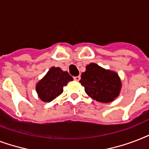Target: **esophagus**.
I'll list each match as a JSON object with an SVG mask.
<instances>
[{
	"label": "esophagus",
	"mask_w": 149,
	"mask_h": 149,
	"mask_svg": "<svg viewBox=\"0 0 149 149\" xmlns=\"http://www.w3.org/2000/svg\"><path fill=\"white\" fill-rule=\"evenodd\" d=\"M74 80L75 81H80V79H81V77L80 76H77V77H74Z\"/></svg>",
	"instance_id": "1"
}]
</instances>
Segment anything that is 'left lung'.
Masks as SVG:
<instances>
[{
    "instance_id": "1",
    "label": "left lung",
    "mask_w": 149,
    "mask_h": 149,
    "mask_svg": "<svg viewBox=\"0 0 149 149\" xmlns=\"http://www.w3.org/2000/svg\"><path fill=\"white\" fill-rule=\"evenodd\" d=\"M80 82L85 93L93 100L100 102H113L120 94L121 81L118 74L106 70L95 63L86 66L81 76Z\"/></svg>"
}]
</instances>
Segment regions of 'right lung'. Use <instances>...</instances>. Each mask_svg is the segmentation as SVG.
<instances>
[{
  "label": "right lung",
  "instance_id": "1",
  "mask_svg": "<svg viewBox=\"0 0 149 149\" xmlns=\"http://www.w3.org/2000/svg\"><path fill=\"white\" fill-rule=\"evenodd\" d=\"M73 80L67 71L52 67L47 74L36 84V90L39 97L45 102H51L63 93V88Z\"/></svg>",
  "mask_w": 149,
  "mask_h": 149
}]
</instances>
